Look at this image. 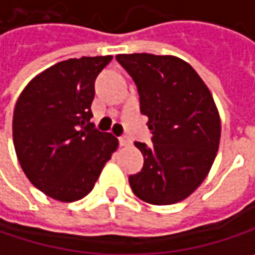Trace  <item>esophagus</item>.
I'll return each mask as SVG.
<instances>
[{
    "label": "esophagus",
    "instance_id": "1",
    "mask_svg": "<svg viewBox=\"0 0 255 255\" xmlns=\"http://www.w3.org/2000/svg\"><path fill=\"white\" fill-rule=\"evenodd\" d=\"M118 141H120V144H121V146H129V143H131L127 135H123V137H120V138H118Z\"/></svg>",
    "mask_w": 255,
    "mask_h": 255
}]
</instances>
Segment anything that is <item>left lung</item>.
Listing matches in <instances>:
<instances>
[{
	"instance_id": "obj_1",
	"label": "left lung",
	"mask_w": 255,
	"mask_h": 255,
	"mask_svg": "<svg viewBox=\"0 0 255 255\" xmlns=\"http://www.w3.org/2000/svg\"><path fill=\"white\" fill-rule=\"evenodd\" d=\"M115 58L137 86L153 143H134L144 163L128 176L131 190L150 204L178 203L204 181L219 149L220 118L213 96L196 70L176 57L120 54Z\"/></svg>"
}]
</instances>
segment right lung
<instances>
[{
  "instance_id": "1",
  "label": "right lung",
  "mask_w": 255,
  "mask_h": 255,
  "mask_svg": "<svg viewBox=\"0 0 255 255\" xmlns=\"http://www.w3.org/2000/svg\"><path fill=\"white\" fill-rule=\"evenodd\" d=\"M112 57H81L45 70L21 92L12 115L17 159L37 190L59 201L87 196L118 140L90 123L95 80Z\"/></svg>"
}]
</instances>
